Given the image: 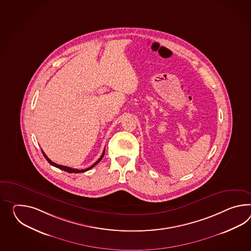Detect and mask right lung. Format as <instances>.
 I'll use <instances>...</instances> for the list:
<instances>
[{"label":"right lung","instance_id":"obj_1","mask_svg":"<svg viewBox=\"0 0 251 251\" xmlns=\"http://www.w3.org/2000/svg\"><path fill=\"white\" fill-rule=\"evenodd\" d=\"M42 151H43V156H44V158L45 159H47V161L49 162L50 164V165L54 166V167H56V168H58V169H60V170H62V171H67V172H69V173H80V172H85V171H89V170H91L92 168H93L94 166L96 165L97 163H99L100 161V159H102L103 158L104 156V153H105V150L103 151V152H102V155L100 156V158L93 164V165L91 166V167H89L88 169H85V170H77V169H73V168H70V167H66V166H62V165H59V164H57V163H54V162H52L50 159L45 155V153L43 152V150H42Z\"/></svg>","mask_w":251,"mask_h":251}]
</instances>
